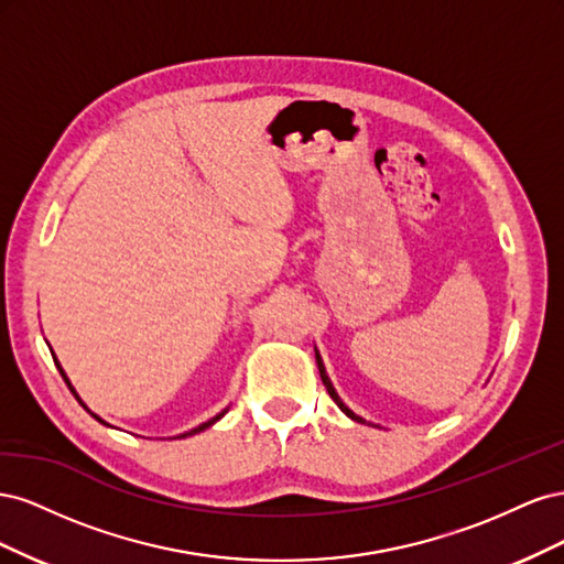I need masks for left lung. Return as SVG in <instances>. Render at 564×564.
Here are the masks:
<instances>
[{
	"label": "left lung",
	"mask_w": 564,
	"mask_h": 564,
	"mask_svg": "<svg viewBox=\"0 0 564 564\" xmlns=\"http://www.w3.org/2000/svg\"><path fill=\"white\" fill-rule=\"evenodd\" d=\"M315 357H317V367H319V377H322V383L324 386H327V392H329V395H332V400L340 406V412H344L346 416H350L352 421H360V423H365V419H360V416H357V414H352L350 412V409L344 404V402H340V398L336 395V390H334V386H332V381H329V377H327V371H324V365H322V360H319V355L315 352Z\"/></svg>",
	"instance_id": "obj_1"
}]
</instances>
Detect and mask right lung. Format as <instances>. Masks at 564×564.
Masks as SVG:
<instances>
[{
	"label": "right lung",
	"mask_w": 564,
	"mask_h": 564,
	"mask_svg": "<svg viewBox=\"0 0 564 564\" xmlns=\"http://www.w3.org/2000/svg\"><path fill=\"white\" fill-rule=\"evenodd\" d=\"M54 362H56V367H58V371H61V377H63V381L67 383V388H70V390H73L70 381H67V377H65V371H63V369H61V365H58V360H54ZM73 395L77 398V392H75V390H73ZM77 400H79V398H77ZM79 404L84 406V402H82V400H79ZM224 414H226V412H220V414H218V416H214L212 421H207V423H202V425H199V429H195V431H191V433H185V435H195V433H199V431H204V429H209V425H214V423H216V421H218L220 416H224ZM91 416H96V414H91ZM96 419H98V416H96ZM98 421H100V419H98ZM100 423H104V421H100ZM185 435H181V437H185Z\"/></svg>",
	"instance_id": "right-lung-1"
}]
</instances>
